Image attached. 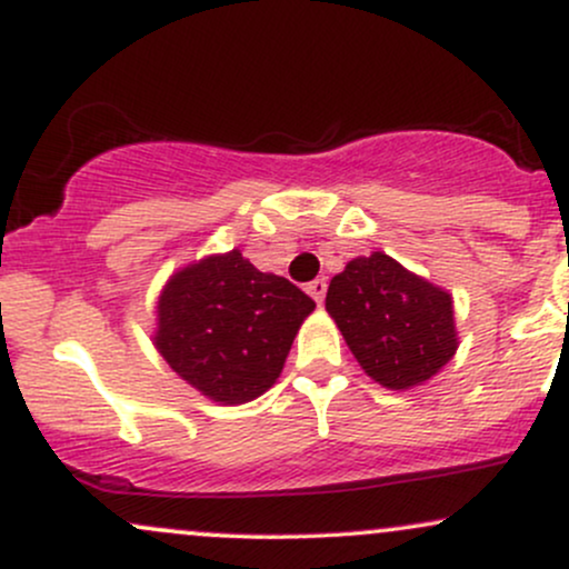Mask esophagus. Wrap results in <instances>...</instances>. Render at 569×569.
Segmentation results:
<instances>
[{
	"instance_id": "1",
	"label": "esophagus",
	"mask_w": 569,
	"mask_h": 569,
	"mask_svg": "<svg viewBox=\"0 0 569 569\" xmlns=\"http://www.w3.org/2000/svg\"><path fill=\"white\" fill-rule=\"evenodd\" d=\"M326 289H329V283H326V278H316V280H312V283H307V293H310V297L316 299L318 305H323Z\"/></svg>"
}]
</instances>
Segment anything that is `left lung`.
Returning <instances> with one entry per match:
<instances>
[{
  "label": "left lung",
  "instance_id": "1",
  "mask_svg": "<svg viewBox=\"0 0 569 569\" xmlns=\"http://www.w3.org/2000/svg\"><path fill=\"white\" fill-rule=\"evenodd\" d=\"M326 312L361 369L388 390H409L452 361V293L415 276L385 251L356 257L331 278Z\"/></svg>",
  "mask_w": 569,
  "mask_h": 569
}]
</instances>
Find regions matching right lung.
<instances>
[{
	"mask_svg": "<svg viewBox=\"0 0 569 569\" xmlns=\"http://www.w3.org/2000/svg\"><path fill=\"white\" fill-rule=\"evenodd\" d=\"M316 302L232 248L179 267L158 297L152 342L187 385L221 407L248 403L283 371Z\"/></svg>",
	"mask_w": 569,
	"mask_h": 569,
	"instance_id": "right-lung-1",
	"label": "right lung"
}]
</instances>
